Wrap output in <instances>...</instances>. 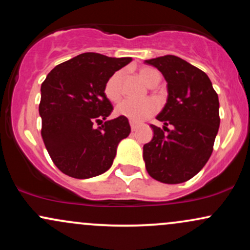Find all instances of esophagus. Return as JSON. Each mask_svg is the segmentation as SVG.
I'll return each mask as SVG.
<instances>
[{
    "instance_id": "1",
    "label": "esophagus",
    "mask_w": 250,
    "mask_h": 250,
    "mask_svg": "<svg viewBox=\"0 0 250 250\" xmlns=\"http://www.w3.org/2000/svg\"><path fill=\"white\" fill-rule=\"evenodd\" d=\"M130 128H131V131H135L137 129V125L135 122L130 121Z\"/></svg>"
}]
</instances>
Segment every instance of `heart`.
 I'll list each match as a JSON object with an SVG mask.
<instances>
[{
    "label": "heart",
    "instance_id": "obj_1",
    "mask_svg": "<svg viewBox=\"0 0 250 250\" xmlns=\"http://www.w3.org/2000/svg\"><path fill=\"white\" fill-rule=\"evenodd\" d=\"M139 76L146 84L151 87L156 81H160V74L153 68L142 67L139 69ZM122 81L123 73L116 71L107 80L104 84V95L111 102H116L122 96ZM159 110V103L153 99L136 102L131 100H125L117 104L115 113L119 116L125 117L131 122H142L148 117L153 116Z\"/></svg>",
    "mask_w": 250,
    "mask_h": 250
}]
</instances>
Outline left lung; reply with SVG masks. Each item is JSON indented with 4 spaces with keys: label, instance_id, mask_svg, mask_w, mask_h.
<instances>
[{
    "label": "left lung",
    "instance_id": "1",
    "mask_svg": "<svg viewBox=\"0 0 250 250\" xmlns=\"http://www.w3.org/2000/svg\"><path fill=\"white\" fill-rule=\"evenodd\" d=\"M145 62L161 71L168 88L167 103L156 116L163 129L150 125L153 140L143 146L146 169L160 182H186L213 153L220 127L219 97L207 74L180 57L166 55Z\"/></svg>",
    "mask_w": 250,
    "mask_h": 250
}]
</instances>
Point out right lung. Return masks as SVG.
I'll list each match as a JSON object with an SVG mask.
<instances>
[{"mask_svg":"<svg viewBox=\"0 0 250 250\" xmlns=\"http://www.w3.org/2000/svg\"><path fill=\"white\" fill-rule=\"evenodd\" d=\"M131 57L84 53L56 65L41 85V135L51 160L63 174L89 179L113 165L117 146L130 134L128 119L102 123L113 111L104 84ZM95 123L102 127L94 128Z\"/></svg>","mask_w":250,"mask_h":250,"instance_id":"right-lung-1","label":"right lung"}]
</instances>
